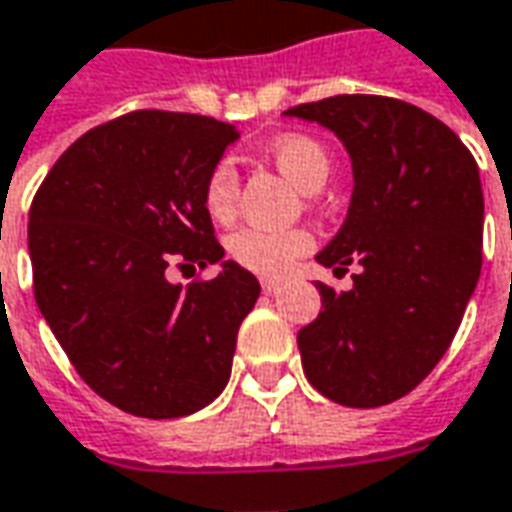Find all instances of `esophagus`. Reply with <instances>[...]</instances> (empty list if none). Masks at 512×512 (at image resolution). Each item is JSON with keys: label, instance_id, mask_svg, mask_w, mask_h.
Masks as SVG:
<instances>
[{"label": "esophagus", "instance_id": "1", "mask_svg": "<svg viewBox=\"0 0 512 512\" xmlns=\"http://www.w3.org/2000/svg\"><path fill=\"white\" fill-rule=\"evenodd\" d=\"M263 285V293H268V296H274V293L282 291V282L280 280H263L260 282Z\"/></svg>", "mask_w": 512, "mask_h": 512}]
</instances>
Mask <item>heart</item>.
<instances>
[{
	"mask_svg": "<svg viewBox=\"0 0 512 512\" xmlns=\"http://www.w3.org/2000/svg\"><path fill=\"white\" fill-rule=\"evenodd\" d=\"M268 160L302 191L316 194L332 171V157L327 146L310 135H282L268 146ZM238 207V171L230 160L216 163L205 180V210L213 221H230ZM230 257L238 266L255 271L260 277H282L296 257L313 249V235L305 230H260L244 227L232 232L227 241Z\"/></svg>",
	"mask_w": 512,
	"mask_h": 512,
	"instance_id": "b5f03b06",
	"label": "heart"
}]
</instances>
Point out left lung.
Wrapping results in <instances>:
<instances>
[{
    "label": "left lung",
    "instance_id": "8db88e82",
    "mask_svg": "<svg viewBox=\"0 0 512 512\" xmlns=\"http://www.w3.org/2000/svg\"><path fill=\"white\" fill-rule=\"evenodd\" d=\"M285 116L335 132L355 177L346 221L316 260L360 271L349 291L316 285L324 310L296 335L302 368L338 405H388L438 366L480 280L477 160L443 121L391 96H330Z\"/></svg>",
    "mask_w": 512,
    "mask_h": 512
}]
</instances>
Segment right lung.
<instances>
[{"mask_svg": "<svg viewBox=\"0 0 512 512\" xmlns=\"http://www.w3.org/2000/svg\"><path fill=\"white\" fill-rule=\"evenodd\" d=\"M241 135L232 124L135 110L60 155L30 207L35 302L82 380L141 418H180L230 380L238 327L260 282L213 235L205 180ZM174 259L213 281L174 286Z\"/></svg>", "mask_w": 512, "mask_h": 512, "instance_id": "1", "label": "right lung"}]
</instances>
